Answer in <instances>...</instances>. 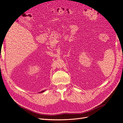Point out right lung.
Wrapping results in <instances>:
<instances>
[{
    "label": "right lung",
    "mask_w": 123,
    "mask_h": 123,
    "mask_svg": "<svg viewBox=\"0 0 123 123\" xmlns=\"http://www.w3.org/2000/svg\"><path fill=\"white\" fill-rule=\"evenodd\" d=\"M43 92H44V90H43V91H42V92H39V93H43Z\"/></svg>",
    "instance_id": "add662e5"
}]
</instances>
